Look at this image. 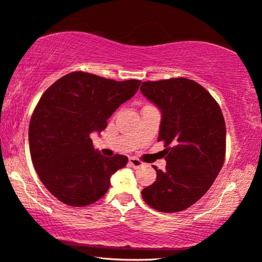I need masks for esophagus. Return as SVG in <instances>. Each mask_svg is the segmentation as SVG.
Here are the masks:
<instances>
[{
	"mask_svg": "<svg viewBox=\"0 0 262 262\" xmlns=\"http://www.w3.org/2000/svg\"><path fill=\"white\" fill-rule=\"evenodd\" d=\"M129 166L133 167V168H140V167L144 166V163L142 161H140L139 159H135V158H130L129 159Z\"/></svg>",
	"mask_w": 262,
	"mask_h": 262,
	"instance_id": "34e87169",
	"label": "esophagus"
}]
</instances>
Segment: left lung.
Instances as JSON below:
<instances>
[{
    "instance_id": "8db88e82",
    "label": "left lung",
    "mask_w": 262,
    "mask_h": 262,
    "mask_svg": "<svg viewBox=\"0 0 262 262\" xmlns=\"http://www.w3.org/2000/svg\"><path fill=\"white\" fill-rule=\"evenodd\" d=\"M140 91L161 111L158 141L165 142L166 170L142 189L147 205L159 212H181L213 185L225 162L226 124L213 96L193 80L142 82Z\"/></svg>"
}]
</instances>
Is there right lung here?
<instances>
[{
  "label": "right lung",
  "mask_w": 262,
  "mask_h": 262,
  "mask_svg": "<svg viewBox=\"0 0 262 262\" xmlns=\"http://www.w3.org/2000/svg\"><path fill=\"white\" fill-rule=\"evenodd\" d=\"M141 81H114L83 72L62 76L43 93L29 124L31 161L41 182L57 200L92 205L107 193L111 178L128 158L103 156L91 134L101 133Z\"/></svg>",
  "instance_id": "obj_1"
}]
</instances>
